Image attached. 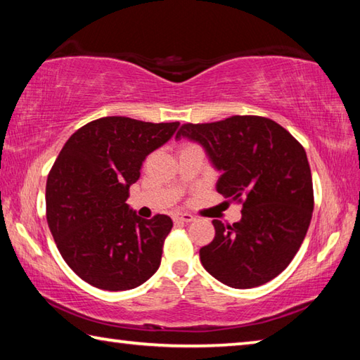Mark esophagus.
Here are the masks:
<instances>
[{
    "instance_id": "1",
    "label": "esophagus",
    "mask_w": 360,
    "mask_h": 360,
    "mask_svg": "<svg viewBox=\"0 0 360 360\" xmlns=\"http://www.w3.org/2000/svg\"><path fill=\"white\" fill-rule=\"evenodd\" d=\"M174 221L188 224V222L195 221V217L192 214H188V212H178V214H174Z\"/></svg>"
}]
</instances>
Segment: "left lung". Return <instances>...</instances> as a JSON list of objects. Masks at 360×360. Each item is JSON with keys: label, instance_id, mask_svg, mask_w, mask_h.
<instances>
[{"label": "left lung", "instance_id": "8db88e82", "mask_svg": "<svg viewBox=\"0 0 360 360\" xmlns=\"http://www.w3.org/2000/svg\"><path fill=\"white\" fill-rule=\"evenodd\" d=\"M198 141L222 174L217 192L243 205L241 221H212L216 235L200 249L205 270L235 289L265 284L285 270L311 222L314 195L303 146L275 120L231 115L184 124L176 138Z\"/></svg>", "mask_w": 360, "mask_h": 360}]
</instances>
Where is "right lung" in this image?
I'll return each mask as SVG.
<instances>
[{"label": "right lung", "mask_w": 360, "mask_h": 360, "mask_svg": "<svg viewBox=\"0 0 360 360\" xmlns=\"http://www.w3.org/2000/svg\"><path fill=\"white\" fill-rule=\"evenodd\" d=\"M178 127L111 115L81 127L60 150L47 176L46 217L63 260L85 283L129 290L157 271L172 219L146 221L125 200L144 158Z\"/></svg>", "instance_id": "1"}]
</instances>
